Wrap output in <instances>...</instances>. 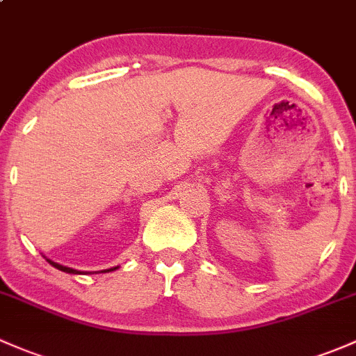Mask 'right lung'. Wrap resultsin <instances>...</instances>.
<instances>
[{
    "instance_id": "obj_1",
    "label": "right lung",
    "mask_w": 356,
    "mask_h": 356,
    "mask_svg": "<svg viewBox=\"0 0 356 356\" xmlns=\"http://www.w3.org/2000/svg\"><path fill=\"white\" fill-rule=\"evenodd\" d=\"M47 263L51 264V266H54L56 269H59V271L63 273H70V275H92L90 271H78V269H73V268H68V266H63V264L59 263H54V261L47 259ZM119 266H114V268H109V269H102V271H93V273H111V271H115Z\"/></svg>"
}]
</instances>
